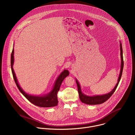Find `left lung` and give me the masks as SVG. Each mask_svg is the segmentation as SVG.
<instances>
[{"instance_id":"left-lung-1","label":"left lung","mask_w":135,"mask_h":135,"mask_svg":"<svg viewBox=\"0 0 135 135\" xmlns=\"http://www.w3.org/2000/svg\"><path fill=\"white\" fill-rule=\"evenodd\" d=\"M120 50H121V70H120V73L119 75V77L118 79V81L117 84L115 85L114 88L112 90V91L104 95H95V96H92V97H90V96L85 95L83 93H82L81 90V87L78 81L76 80L77 86H78V92L79 94V97L81 100V101L86 104L88 105H98V104H101L102 103H104L105 102L106 100H107L114 93L115 91L116 90L118 85L119 83V82L121 80L122 74V71H123V65H124V61H123V51H122V44L120 43Z\"/></svg>"}]
</instances>
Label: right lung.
<instances>
[{"instance_id": "add662e5", "label": "right lung", "mask_w": 135, "mask_h": 135, "mask_svg": "<svg viewBox=\"0 0 135 135\" xmlns=\"http://www.w3.org/2000/svg\"><path fill=\"white\" fill-rule=\"evenodd\" d=\"M14 64V49H13L12 53H11V69L13 74V78L14 81L16 83V85L20 90V91L22 93V94L33 105L41 107H54L57 105L58 100H57V94L59 90H60V88L61 84L65 79V78L69 75V71L67 70H64L61 74L58 77V78L56 80V81L55 83L54 88L52 91L47 95L43 96V97H40V96H34L31 95L27 93H26L21 88L19 85L18 82L17 81L15 74L14 73L13 65Z\"/></svg>"}]
</instances>
